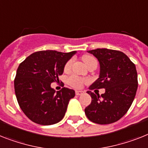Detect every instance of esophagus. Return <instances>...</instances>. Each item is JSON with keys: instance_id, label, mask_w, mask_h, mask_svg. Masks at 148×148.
<instances>
[{"instance_id": "1", "label": "esophagus", "mask_w": 148, "mask_h": 148, "mask_svg": "<svg viewBox=\"0 0 148 148\" xmlns=\"http://www.w3.org/2000/svg\"><path fill=\"white\" fill-rule=\"evenodd\" d=\"M84 94V91H75V95L77 96H79V95H82Z\"/></svg>"}]
</instances>
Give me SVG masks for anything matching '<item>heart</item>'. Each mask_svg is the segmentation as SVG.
I'll use <instances>...</instances> for the list:
<instances>
[{
	"mask_svg": "<svg viewBox=\"0 0 148 148\" xmlns=\"http://www.w3.org/2000/svg\"><path fill=\"white\" fill-rule=\"evenodd\" d=\"M82 60L87 66H88L94 60H96L95 57H93L92 56H90V55L83 56ZM72 64H73V60H69L67 61L65 66H64V70L65 71H69L70 68H71ZM67 82L72 87L75 88H81L85 83L88 82V79L79 78V77L75 76V75H71L67 79Z\"/></svg>",
	"mask_w": 148,
	"mask_h": 148,
	"instance_id": "1",
	"label": "heart"
}]
</instances>
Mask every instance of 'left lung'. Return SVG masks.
<instances>
[{
  "label": "left lung",
  "mask_w": 148,
  "mask_h": 148,
  "mask_svg": "<svg viewBox=\"0 0 148 148\" xmlns=\"http://www.w3.org/2000/svg\"><path fill=\"white\" fill-rule=\"evenodd\" d=\"M100 63L101 72L97 81L89 87L91 104L85 113L91 122L101 125L113 123L120 119L131 107L138 88L135 65L123 52L97 48L88 51ZM105 88V93L95 95L91 91Z\"/></svg>",
  "instance_id": "left-lung-1"
}]
</instances>
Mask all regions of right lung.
Masks as SVG:
<instances>
[{
	"mask_svg": "<svg viewBox=\"0 0 148 148\" xmlns=\"http://www.w3.org/2000/svg\"><path fill=\"white\" fill-rule=\"evenodd\" d=\"M75 53L37 51L19 64L14 79L15 94L19 107L30 120L39 125H53L65 116L75 91L63 87L55 92L51 84L59 81L66 63Z\"/></svg>",
	"mask_w": 148,
	"mask_h": 148,
	"instance_id": "1",
	"label": "right lung"
}]
</instances>
